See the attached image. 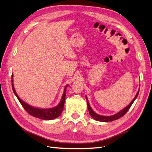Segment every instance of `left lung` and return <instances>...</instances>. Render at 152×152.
Returning <instances> with one entry per match:
<instances>
[{
    "instance_id": "left-lung-1",
    "label": "left lung",
    "mask_w": 152,
    "mask_h": 152,
    "mask_svg": "<svg viewBox=\"0 0 152 152\" xmlns=\"http://www.w3.org/2000/svg\"><path fill=\"white\" fill-rule=\"evenodd\" d=\"M138 93H139V91L137 92V94H136L135 97L132 100V102H131V103H130V104L129 105V106H127L126 107L124 108V109L122 110L121 111H120L119 112L117 113L116 114H114V115H111V116H104V115H98V114H97V113H96L94 111L92 110L91 107L90 106V104H89L88 101V98L86 97V102H87L88 110L90 115H91L92 118H93L94 119H95L96 121H102V122L113 121H115V120L118 119L120 118V117H123L129 111V110L130 109V107H131L132 104H133V102H134L136 99H137L138 95Z\"/></svg>"
}]
</instances>
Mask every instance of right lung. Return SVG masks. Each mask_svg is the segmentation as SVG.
Here are the masks:
<instances>
[{
    "label": "right lung",
    "instance_id": "1",
    "mask_svg": "<svg viewBox=\"0 0 152 152\" xmlns=\"http://www.w3.org/2000/svg\"><path fill=\"white\" fill-rule=\"evenodd\" d=\"M13 75H12V83L13 82ZM68 85H66V87L64 88V92L62 95V98H61L60 103L54 107L52 108H48V109H41V108H37L33 107L31 106H29V104H27L26 102L21 100V99L18 96L16 92H15L14 89V86L13 83L12 84V90H13V92L14 94L18 98V100L20 101V104L25 109L27 113L30 114L33 117H37V118L43 119V120H52L57 118L59 116L61 115V112L64 110V102H65V99H66V88Z\"/></svg>",
    "mask_w": 152,
    "mask_h": 152
}]
</instances>
